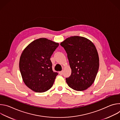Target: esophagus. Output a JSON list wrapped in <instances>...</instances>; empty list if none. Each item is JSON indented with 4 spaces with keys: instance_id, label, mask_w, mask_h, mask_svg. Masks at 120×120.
I'll use <instances>...</instances> for the list:
<instances>
[{
    "instance_id": "esophagus-1",
    "label": "esophagus",
    "mask_w": 120,
    "mask_h": 120,
    "mask_svg": "<svg viewBox=\"0 0 120 120\" xmlns=\"http://www.w3.org/2000/svg\"><path fill=\"white\" fill-rule=\"evenodd\" d=\"M59 75H63V71H62L59 72Z\"/></svg>"
}]
</instances>
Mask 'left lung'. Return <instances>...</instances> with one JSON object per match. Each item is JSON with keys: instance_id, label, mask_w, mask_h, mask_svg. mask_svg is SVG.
Wrapping results in <instances>:
<instances>
[{"instance_id": "obj_1", "label": "left lung", "mask_w": 120, "mask_h": 120, "mask_svg": "<svg viewBox=\"0 0 120 120\" xmlns=\"http://www.w3.org/2000/svg\"><path fill=\"white\" fill-rule=\"evenodd\" d=\"M60 45L66 51L72 71L66 78L68 85L78 91L87 89L94 82L99 69V58L94 45L85 38L73 36Z\"/></svg>"}]
</instances>
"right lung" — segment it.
<instances>
[{"label":"right lung","instance_id":"obj_1","mask_svg":"<svg viewBox=\"0 0 120 120\" xmlns=\"http://www.w3.org/2000/svg\"><path fill=\"white\" fill-rule=\"evenodd\" d=\"M59 43L45 38L33 41L23 50L19 69L25 84L32 91L43 93L54 84L57 73L52 70L50 57Z\"/></svg>","mask_w":120,"mask_h":120}]
</instances>
